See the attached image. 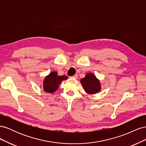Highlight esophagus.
Masks as SVG:
<instances>
[{
	"mask_svg": "<svg viewBox=\"0 0 146 146\" xmlns=\"http://www.w3.org/2000/svg\"><path fill=\"white\" fill-rule=\"evenodd\" d=\"M71 77L73 78H74V79H77V78H78V75H77V74H75L74 76H72Z\"/></svg>",
	"mask_w": 146,
	"mask_h": 146,
	"instance_id": "obj_1",
	"label": "esophagus"
}]
</instances>
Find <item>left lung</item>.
Wrapping results in <instances>:
<instances>
[{
  "instance_id": "obj_1",
  "label": "left lung",
  "mask_w": 146,
  "mask_h": 146,
  "mask_svg": "<svg viewBox=\"0 0 146 146\" xmlns=\"http://www.w3.org/2000/svg\"><path fill=\"white\" fill-rule=\"evenodd\" d=\"M80 82L84 90L88 94H95L101 90L99 80L92 73L87 74L85 77L81 79Z\"/></svg>"
}]
</instances>
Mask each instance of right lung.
<instances>
[{"label": "right lung", "mask_w": 146, "mask_h": 146, "mask_svg": "<svg viewBox=\"0 0 146 146\" xmlns=\"http://www.w3.org/2000/svg\"><path fill=\"white\" fill-rule=\"evenodd\" d=\"M67 79L68 77L66 76H58L56 72H50L44 80L43 89L46 92L52 93L57 90L61 82Z\"/></svg>", "instance_id": "add662e5"}]
</instances>
